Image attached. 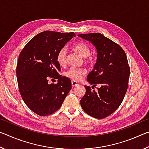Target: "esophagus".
<instances>
[{
	"instance_id": "obj_1",
	"label": "esophagus",
	"mask_w": 149,
	"mask_h": 149,
	"mask_svg": "<svg viewBox=\"0 0 149 149\" xmlns=\"http://www.w3.org/2000/svg\"><path fill=\"white\" fill-rule=\"evenodd\" d=\"M79 85V84H78L77 82L76 81H72V87H74L75 86H77V85Z\"/></svg>"
}]
</instances>
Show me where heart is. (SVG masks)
Instances as JSON below:
<instances>
[{
	"label": "heart",
	"mask_w": 149,
	"mask_h": 149,
	"mask_svg": "<svg viewBox=\"0 0 149 149\" xmlns=\"http://www.w3.org/2000/svg\"><path fill=\"white\" fill-rule=\"evenodd\" d=\"M72 49L79 54L81 56L85 58V62L91 67H93L95 64V60L93 56H90V47L84 42H76L72 46ZM56 62L60 66L64 67L67 63L66 50L65 49H60L56 55ZM85 74L86 70L84 68H71L64 73V75L73 81H79L82 79Z\"/></svg>",
	"instance_id": "b5f03b06"
}]
</instances>
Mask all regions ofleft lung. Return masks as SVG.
Masks as SVG:
<instances>
[{
	"label": "left lung",
	"mask_w": 149,
	"mask_h": 149,
	"mask_svg": "<svg viewBox=\"0 0 149 149\" xmlns=\"http://www.w3.org/2000/svg\"><path fill=\"white\" fill-rule=\"evenodd\" d=\"M78 37L90 41L97 52V62L87 77L97 91L85 85V95L80 100L83 110L87 114L102 119L112 114L120 104L127 90L130 68L124 50L99 33L79 34Z\"/></svg>",
	"instance_id": "obj_1"
}]
</instances>
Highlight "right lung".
I'll return each mask as SVG.
<instances>
[{"mask_svg": "<svg viewBox=\"0 0 149 149\" xmlns=\"http://www.w3.org/2000/svg\"><path fill=\"white\" fill-rule=\"evenodd\" d=\"M75 34L45 31L27 42L20 52L16 66L19 91L30 110L41 116L52 114L61 107L72 89L71 80L60 75L58 52ZM49 77L58 79L47 84Z\"/></svg>", "mask_w": 149, "mask_h": 149, "instance_id": "add662e5", "label": "right lung"}]
</instances>
